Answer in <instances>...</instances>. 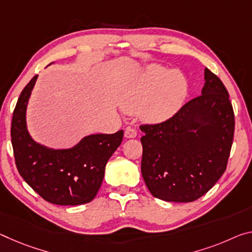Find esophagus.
<instances>
[{
    "mask_svg": "<svg viewBox=\"0 0 252 252\" xmlns=\"http://www.w3.org/2000/svg\"><path fill=\"white\" fill-rule=\"evenodd\" d=\"M125 137L126 138H135L137 137V130L133 127H126L125 131Z\"/></svg>",
    "mask_w": 252,
    "mask_h": 252,
    "instance_id": "34e87169",
    "label": "esophagus"
}]
</instances>
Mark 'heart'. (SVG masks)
Wrapping results in <instances>:
<instances>
[{"mask_svg": "<svg viewBox=\"0 0 252 252\" xmlns=\"http://www.w3.org/2000/svg\"><path fill=\"white\" fill-rule=\"evenodd\" d=\"M187 81L178 71L151 66L131 94L129 105L140 107L141 115L151 121H162L181 109L185 101Z\"/></svg>", "mask_w": 252, "mask_h": 252, "instance_id": "b5f03b06", "label": "heart"}]
</instances>
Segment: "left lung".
Returning <instances> with one entry per match:
<instances>
[{"label": "left lung", "instance_id": "8db88e82", "mask_svg": "<svg viewBox=\"0 0 252 252\" xmlns=\"http://www.w3.org/2000/svg\"><path fill=\"white\" fill-rule=\"evenodd\" d=\"M202 95L173 117L141 125V174L155 197L193 202L215 185L226 169L233 142L234 112L229 93L205 68Z\"/></svg>", "mask_w": 252, "mask_h": 252}]
</instances>
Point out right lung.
I'll use <instances>...</instances> for the list:
<instances>
[{"label": "right lung", "instance_id": "right-lung-1", "mask_svg": "<svg viewBox=\"0 0 252 252\" xmlns=\"http://www.w3.org/2000/svg\"><path fill=\"white\" fill-rule=\"evenodd\" d=\"M38 75L20 94L11 123L15 165L28 185L45 201L57 205H81L96 196L106 162L123 139V130L91 134L70 149L54 150L31 139L26 111Z\"/></svg>", "mask_w": 252, "mask_h": 252}]
</instances>
